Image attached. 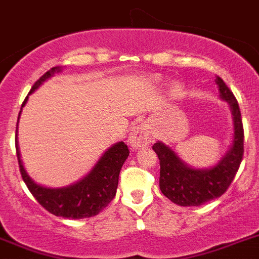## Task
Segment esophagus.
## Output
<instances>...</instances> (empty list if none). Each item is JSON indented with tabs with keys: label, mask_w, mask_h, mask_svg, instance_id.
Instances as JSON below:
<instances>
[{
	"label": "esophagus",
	"mask_w": 259,
	"mask_h": 259,
	"mask_svg": "<svg viewBox=\"0 0 259 259\" xmlns=\"http://www.w3.org/2000/svg\"><path fill=\"white\" fill-rule=\"evenodd\" d=\"M151 141H153V138H151V134H150V130L146 123L137 125L129 136L130 146L134 147V149H141V147L147 146V145L151 143Z\"/></svg>",
	"instance_id": "34e87169"
}]
</instances>
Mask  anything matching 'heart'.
Instances as JSON below:
<instances>
[{"instance_id":"heart-1","label":"heart","mask_w":259,"mask_h":259,"mask_svg":"<svg viewBox=\"0 0 259 259\" xmlns=\"http://www.w3.org/2000/svg\"><path fill=\"white\" fill-rule=\"evenodd\" d=\"M178 91H179V87H178V85H174V87H172V92H174V93H178Z\"/></svg>"}]
</instances>
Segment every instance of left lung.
I'll return each instance as SVG.
<instances>
[{
	"label": "left lung",
	"mask_w": 259,
	"mask_h": 259,
	"mask_svg": "<svg viewBox=\"0 0 259 259\" xmlns=\"http://www.w3.org/2000/svg\"><path fill=\"white\" fill-rule=\"evenodd\" d=\"M220 99L227 101L233 119L232 146L214 166L195 168L187 164L170 146L158 141L153 150L159 158L160 191L167 199L182 207H199L220 197L229 188L244 155V127L236 97L217 76Z\"/></svg>",
	"instance_id": "left-lung-1"
}]
</instances>
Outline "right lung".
<instances>
[{
    "mask_svg": "<svg viewBox=\"0 0 259 259\" xmlns=\"http://www.w3.org/2000/svg\"><path fill=\"white\" fill-rule=\"evenodd\" d=\"M62 67H52L50 71H47L32 85L31 91L23 101L22 108L27 103L30 95L35 92V89H38L46 80H49L55 73H59ZM22 108L18 114V121L22 113ZM17 132L18 127L15 130V150H17L19 171L23 182L32 193V196L50 213L66 219H85V217L96 216L116 196L119 171L130 153L123 142H117L110 146L97 160L92 170L76 183L60 188H51L35 183L25 170L19 153Z\"/></svg>",
    "mask_w": 259,
    "mask_h": 259,
    "instance_id": "obj_1",
    "label": "right lung"
}]
</instances>
